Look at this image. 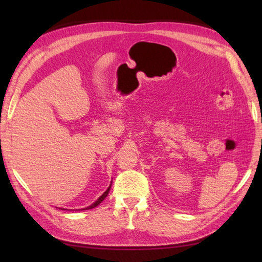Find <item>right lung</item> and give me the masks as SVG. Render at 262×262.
Segmentation results:
<instances>
[{"instance_id": "obj_1", "label": "right lung", "mask_w": 262, "mask_h": 262, "mask_svg": "<svg viewBox=\"0 0 262 262\" xmlns=\"http://www.w3.org/2000/svg\"><path fill=\"white\" fill-rule=\"evenodd\" d=\"M111 183H113V181H111ZM111 183H110V186L108 187V189H107V190H105L102 194H101V196H100L97 200H96V202H94L93 204H91L90 206H88V207H85V208H81V209H75V210H84V209H92V208H94V207H97V206L98 205H100V204H101L102 202H103V200H104V198L105 197H107L108 196V193H109V191H110V188H111ZM60 209H64V208H60ZM66 210V209H65ZM69 210H71V209H69Z\"/></svg>"}]
</instances>
